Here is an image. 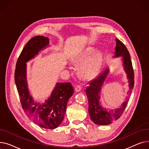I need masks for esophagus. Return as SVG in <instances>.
I'll return each instance as SVG.
<instances>
[{
    "mask_svg": "<svg viewBox=\"0 0 149 149\" xmlns=\"http://www.w3.org/2000/svg\"><path fill=\"white\" fill-rule=\"evenodd\" d=\"M81 90V88L80 86H77L75 88V91L76 92H79Z\"/></svg>",
    "mask_w": 149,
    "mask_h": 149,
    "instance_id": "1",
    "label": "esophagus"
}]
</instances>
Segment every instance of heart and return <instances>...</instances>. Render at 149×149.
Here are the masks:
<instances>
[{"label":"heart","instance_id":"obj_1","mask_svg":"<svg viewBox=\"0 0 149 149\" xmlns=\"http://www.w3.org/2000/svg\"><path fill=\"white\" fill-rule=\"evenodd\" d=\"M94 52V49L91 47L86 48L80 54H79L75 58L74 61L77 63L81 64L84 61L90 57V56ZM98 54H94L88 61L82 64L80 68V72L81 75L85 78H90L94 75L96 72L98 61Z\"/></svg>","mask_w":149,"mask_h":149}]
</instances>
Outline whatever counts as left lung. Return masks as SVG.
Wrapping results in <instances>:
<instances>
[{"label": "left lung", "instance_id": "obj_1", "mask_svg": "<svg viewBox=\"0 0 149 149\" xmlns=\"http://www.w3.org/2000/svg\"><path fill=\"white\" fill-rule=\"evenodd\" d=\"M116 46L113 57H121L123 66L128 80L129 90L127 95H130L134 86V72L129 52L125 45L118 39L116 38ZM109 72L107 68L100 74L95 79L89 81V86L86 88L85 92L88 98L89 113L92 121L98 125H108L118 119L126 107L127 100L123 103L119 107L107 111L101 105L100 93L101 87Z\"/></svg>", "mask_w": 149, "mask_h": 149}]
</instances>
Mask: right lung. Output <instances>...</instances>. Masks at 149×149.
<instances>
[{
	"label": "right lung",
	"instance_id": "1",
	"mask_svg": "<svg viewBox=\"0 0 149 149\" xmlns=\"http://www.w3.org/2000/svg\"><path fill=\"white\" fill-rule=\"evenodd\" d=\"M49 39L37 36L29 40L17 60L14 79L23 111L28 118L44 129H54L62 123L69 99L74 93L70 83H57L48 100L40 103L31 95L27 81V64L50 45Z\"/></svg>",
	"mask_w": 149,
	"mask_h": 149
}]
</instances>
